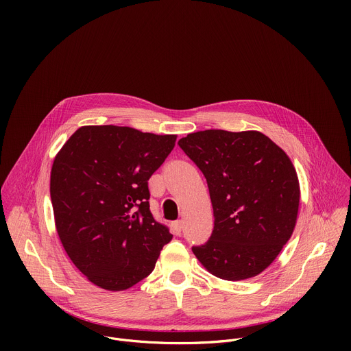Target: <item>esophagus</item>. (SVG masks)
Wrapping results in <instances>:
<instances>
[{"label": "esophagus", "instance_id": "obj_1", "mask_svg": "<svg viewBox=\"0 0 351 351\" xmlns=\"http://www.w3.org/2000/svg\"><path fill=\"white\" fill-rule=\"evenodd\" d=\"M182 229H183V223H182L180 219H179V221H175V222L172 223V230H173V233H175L176 236H180Z\"/></svg>", "mask_w": 351, "mask_h": 351}]
</instances>
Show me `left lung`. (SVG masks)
<instances>
[{
    "label": "left lung",
    "mask_w": 351,
    "mask_h": 351,
    "mask_svg": "<svg viewBox=\"0 0 351 351\" xmlns=\"http://www.w3.org/2000/svg\"><path fill=\"white\" fill-rule=\"evenodd\" d=\"M207 179L214 210L210 239L191 250L213 275L261 274L290 239L300 187L286 153L265 134L203 130L178 141Z\"/></svg>",
    "instance_id": "1"
}]
</instances>
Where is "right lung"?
I'll use <instances>...</instances> for the list:
<instances>
[{
    "instance_id": "obj_1",
    "label": "right lung",
    "mask_w": 351,
    "mask_h": 351,
    "mask_svg": "<svg viewBox=\"0 0 351 351\" xmlns=\"http://www.w3.org/2000/svg\"><path fill=\"white\" fill-rule=\"evenodd\" d=\"M175 134L126 126H83L54 160L49 193L66 254L94 285L119 291L153 272L172 239L149 211L148 179Z\"/></svg>"
}]
</instances>
